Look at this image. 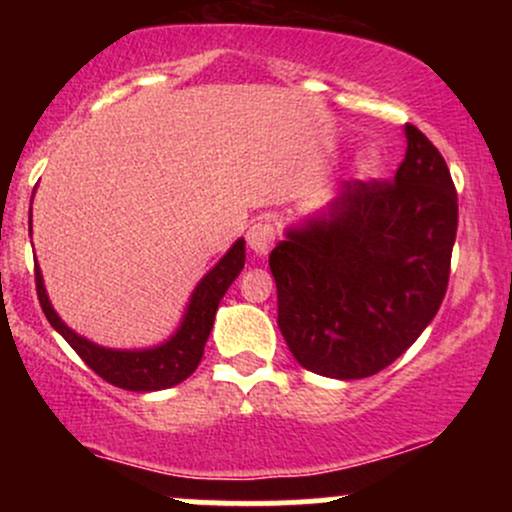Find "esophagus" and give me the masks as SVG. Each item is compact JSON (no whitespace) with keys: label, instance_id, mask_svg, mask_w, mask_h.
I'll list each match as a JSON object with an SVG mask.
<instances>
[{"label":"esophagus","instance_id":"1","mask_svg":"<svg viewBox=\"0 0 512 512\" xmlns=\"http://www.w3.org/2000/svg\"><path fill=\"white\" fill-rule=\"evenodd\" d=\"M274 243V228L272 223L257 221L248 228V245L255 255H267Z\"/></svg>","mask_w":512,"mask_h":512}]
</instances>
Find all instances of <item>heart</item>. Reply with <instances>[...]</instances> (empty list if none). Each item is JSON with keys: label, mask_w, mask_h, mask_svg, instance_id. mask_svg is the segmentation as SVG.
I'll use <instances>...</instances> for the list:
<instances>
[{"label": "heart", "mask_w": 512, "mask_h": 512, "mask_svg": "<svg viewBox=\"0 0 512 512\" xmlns=\"http://www.w3.org/2000/svg\"><path fill=\"white\" fill-rule=\"evenodd\" d=\"M356 168H358V173H370V170L375 168V156L373 154H363L356 161Z\"/></svg>", "instance_id": "heart-1"}]
</instances>
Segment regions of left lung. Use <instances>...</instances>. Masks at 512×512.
<instances>
[{"instance_id": "obj_1", "label": "left lung", "mask_w": 512, "mask_h": 512, "mask_svg": "<svg viewBox=\"0 0 512 512\" xmlns=\"http://www.w3.org/2000/svg\"><path fill=\"white\" fill-rule=\"evenodd\" d=\"M392 180H346L269 255L279 330L305 370L358 380L397 361L448 291L457 192L414 125Z\"/></svg>"}]
</instances>
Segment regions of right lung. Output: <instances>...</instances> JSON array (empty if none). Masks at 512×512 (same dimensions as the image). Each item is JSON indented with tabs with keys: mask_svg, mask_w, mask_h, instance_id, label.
I'll list each match as a JSON object with an SVG mask.
<instances>
[{
	"mask_svg": "<svg viewBox=\"0 0 512 512\" xmlns=\"http://www.w3.org/2000/svg\"><path fill=\"white\" fill-rule=\"evenodd\" d=\"M28 231H31V216H28ZM243 264L245 240L240 238L192 291L178 332L154 349H105V346L88 342L86 337H79L74 330H69L52 308L48 293H45L40 267H35V291H38L40 308H43L50 325L67 339V344L84 358V363L93 373L101 375L105 383L122 387V390L154 392L178 385L195 373L199 361H202L211 327H214V317L223 293L236 281Z\"/></svg>",
	"mask_w": 512,
	"mask_h": 512,
	"instance_id": "obj_1",
	"label": "right lung"
}]
</instances>
